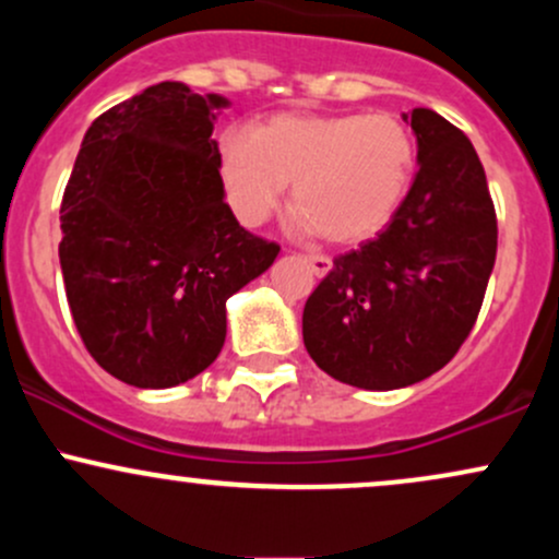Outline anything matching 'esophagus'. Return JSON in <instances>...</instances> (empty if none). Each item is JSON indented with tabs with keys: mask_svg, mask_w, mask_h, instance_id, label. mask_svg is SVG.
<instances>
[{
	"mask_svg": "<svg viewBox=\"0 0 559 559\" xmlns=\"http://www.w3.org/2000/svg\"><path fill=\"white\" fill-rule=\"evenodd\" d=\"M305 260L310 262L312 273H316L318 278H323V275H329V273H331V267H333V262H331L329 258H323V254H307Z\"/></svg>",
	"mask_w": 559,
	"mask_h": 559,
	"instance_id": "1",
	"label": "esophagus"
}]
</instances>
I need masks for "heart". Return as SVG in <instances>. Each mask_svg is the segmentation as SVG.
I'll list each match as a JSON object with an SVG mask.
<instances>
[{
	"instance_id": "obj_1",
	"label": "heart",
	"mask_w": 559,
	"mask_h": 559,
	"mask_svg": "<svg viewBox=\"0 0 559 559\" xmlns=\"http://www.w3.org/2000/svg\"><path fill=\"white\" fill-rule=\"evenodd\" d=\"M415 163L413 133L383 112H281L217 141L223 189L243 226H262L294 183V228L344 247L394 221Z\"/></svg>"
}]
</instances>
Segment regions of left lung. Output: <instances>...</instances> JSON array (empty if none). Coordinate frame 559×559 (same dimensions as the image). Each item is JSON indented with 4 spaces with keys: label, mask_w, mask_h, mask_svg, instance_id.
Returning a JSON list of instances; mask_svg holds the SVG:
<instances>
[{
    "label": "left lung",
    "mask_w": 559,
    "mask_h": 559,
    "mask_svg": "<svg viewBox=\"0 0 559 559\" xmlns=\"http://www.w3.org/2000/svg\"><path fill=\"white\" fill-rule=\"evenodd\" d=\"M402 118L420 165L407 199L376 239L333 260L301 316L318 368L370 391L413 386L457 355L497 258V215L471 141L428 107Z\"/></svg>",
    "instance_id": "8db88e82"
}]
</instances>
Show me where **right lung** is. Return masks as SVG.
<instances>
[{
	"mask_svg": "<svg viewBox=\"0 0 559 559\" xmlns=\"http://www.w3.org/2000/svg\"><path fill=\"white\" fill-rule=\"evenodd\" d=\"M230 102L163 81L83 136L60 207V267L75 329L107 373L170 389L215 362L226 301L281 247L226 204L213 128Z\"/></svg>",
	"mask_w": 559,
	"mask_h": 559,
	"instance_id": "obj_1",
	"label": "right lung"
}]
</instances>
